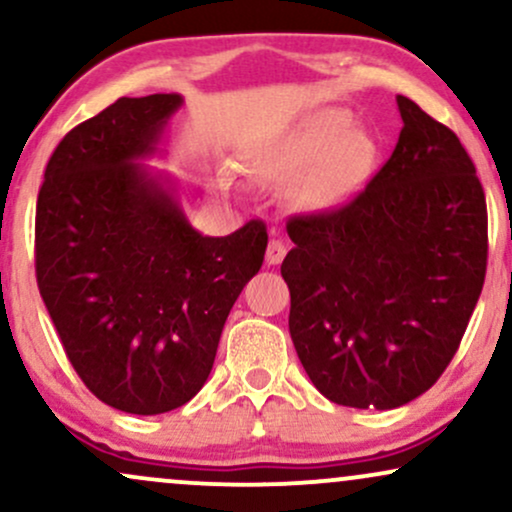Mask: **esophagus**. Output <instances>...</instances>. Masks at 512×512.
Masks as SVG:
<instances>
[{
	"label": "esophagus",
	"instance_id": "1",
	"mask_svg": "<svg viewBox=\"0 0 512 512\" xmlns=\"http://www.w3.org/2000/svg\"><path fill=\"white\" fill-rule=\"evenodd\" d=\"M286 257V243L284 240H279V238H272L269 240V245H267V255H264V260H267V264H281V260H284Z\"/></svg>",
	"mask_w": 512,
	"mask_h": 512
}]
</instances>
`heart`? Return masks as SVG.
<instances>
[{"label": "heart", "mask_w": 512, "mask_h": 512, "mask_svg": "<svg viewBox=\"0 0 512 512\" xmlns=\"http://www.w3.org/2000/svg\"><path fill=\"white\" fill-rule=\"evenodd\" d=\"M349 117L322 110L284 139L245 161L250 175L293 187V202L305 211H334L366 185L375 163V142Z\"/></svg>", "instance_id": "1"}]
</instances>
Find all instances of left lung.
I'll return each mask as SVG.
<instances>
[{"label": "left lung", "instance_id": "8db88e82", "mask_svg": "<svg viewBox=\"0 0 512 512\" xmlns=\"http://www.w3.org/2000/svg\"><path fill=\"white\" fill-rule=\"evenodd\" d=\"M390 161L344 207L293 216L289 332L330 402L397 409L455 356L486 276V199L455 132L397 96Z\"/></svg>", "mask_w": 512, "mask_h": 512}]
</instances>
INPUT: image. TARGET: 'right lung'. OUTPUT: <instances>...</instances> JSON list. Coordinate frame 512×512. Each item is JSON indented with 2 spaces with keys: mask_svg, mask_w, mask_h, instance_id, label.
Returning <instances> with one entry per match:
<instances>
[{
  "mask_svg": "<svg viewBox=\"0 0 512 512\" xmlns=\"http://www.w3.org/2000/svg\"><path fill=\"white\" fill-rule=\"evenodd\" d=\"M180 93L120 98L57 144L35 209V274L84 385L127 414L178 409L202 390L267 228L202 236L163 156Z\"/></svg>",
  "mask_w": 512,
  "mask_h": 512,
  "instance_id": "1",
  "label": "right lung"
}]
</instances>
